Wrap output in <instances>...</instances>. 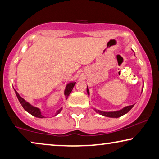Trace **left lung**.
I'll use <instances>...</instances> for the list:
<instances>
[{
	"instance_id": "obj_1",
	"label": "left lung",
	"mask_w": 159,
	"mask_h": 159,
	"mask_svg": "<svg viewBox=\"0 0 159 159\" xmlns=\"http://www.w3.org/2000/svg\"><path fill=\"white\" fill-rule=\"evenodd\" d=\"M132 51H133V50H132ZM143 87L142 88V90H141V93H142V92H143ZM87 93H88V95H90V91H89L88 86H87ZM134 106V104H133V105H131V106H125V107L122 108L120 110L114 111H103L96 109V108H93V109H94V111L97 113V114H101V115H102V116L110 117V118H119V117L123 116V115H125L127 114V113L129 112V111L131 110L132 108H133Z\"/></svg>"
}]
</instances>
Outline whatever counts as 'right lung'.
I'll return each mask as SVG.
<instances>
[{
	"mask_svg": "<svg viewBox=\"0 0 159 159\" xmlns=\"http://www.w3.org/2000/svg\"><path fill=\"white\" fill-rule=\"evenodd\" d=\"M75 84H76V82L75 81H71V82H69V83L66 84V88H65V90L64 92L65 98H66V101L67 100V98H68L69 94H70L71 91H72V89L74 87H75ZM14 91H15V93H16V95L17 98H18V100H19V103H21V105L22 106L24 109H25L26 111H27L29 114L32 115V116L38 117V118H41V119L45 118L44 116H43L42 115V112H41L40 108L38 107H35V106H32V104H30L29 103V102L26 101L22 97H21L20 95H19V94L16 92V90H14ZM62 108H63L61 107V108H60L58 110H57V111H56L55 114V116H56V115L58 114L61 111Z\"/></svg>",
	"mask_w": 159,
	"mask_h": 159,
	"instance_id": "right-lung-1",
	"label": "right lung"
}]
</instances>
